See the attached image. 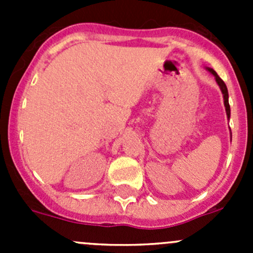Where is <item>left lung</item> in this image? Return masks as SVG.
Listing matches in <instances>:
<instances>
[{
	"mask_svg": "<svg viewBox=\"0 0 253 253\" xmlns=\"http://www.w3.org/2000/svg\"><path fill=\"white\" fill-rule=\"evenodd\" d=\"M206 70L208 71V72H211V75L214 76V78H215V82L216 84L219 85V88H220L221 93H223V98H224V106H225V111H226V116H228V119H230V105H229V93H228V88H226L225 83L223 82V79L219 77L218 75H216L215 71L213 70V68H209V67H206ZM231 133V132H230Z\"/></svg>",
	"mask_w": 253,
	"mask_h": 253,
	"instance_id": "1",
	"label": "left lung"
}]
</instances>
